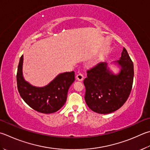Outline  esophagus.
Wrapping results in <instances>:
<instances>
[{
	"label": "esophagus",
	"mask_w": 150,
	"mask_h": 150,
	"mask_svg": "<svg viewBox=\"0 0 150 150\" xmlns=\"http://www.w3.org/2000/svg\"><path fill=\"white\" fill-rule=\"evenodd\" d=\"M76 79L79 81H82L83 80V75L81 74V73H78V74L76 75Z\"/></svg>",
	"instance_id": "34e87169"
}]
</instances>
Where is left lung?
<instances>
[{
    "label": "left lung",
    "mask_w": 150,
    "mask_h": 150,
    "mask_svg": "<svg viewBox=\"0 0 150 150\" xmlns=\"http://www.w3.org/2000/svg\"><path fill=\"white\" fill-rule=\"evenodd\" d=\"M121 69L114 75L107 69L106 63H100L87 70L84 79L85 100L93 112L109 114L122 106L131 93L134 78L133 63L124 47L117 61Z\"/></svg>",
    "instance_id": "left-lung-1"
}]
</instances>
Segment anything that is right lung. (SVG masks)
Returning a JSON list of instances; mask_svg holds the SVG:
<instances>
[{
	"label": "right lung",
	"mask_w": 150,
	"mask_h": 150,
	"mask_svg": "<svg viewBox=\"0 0 150 150\" xmlns=\"http://www.w3.org/2000/svg\"><path fill=\"white\" fill-rule=\"evenodd\" d=\"M23 55H22L17 72V86L19 95L28 105L43 114L58 111L64 103L70 86L75 80L74 71L62 73L44 87H36L24 80L22 74Z\"/></svg>",
	"instance_id": "1"
}]
</instances>
